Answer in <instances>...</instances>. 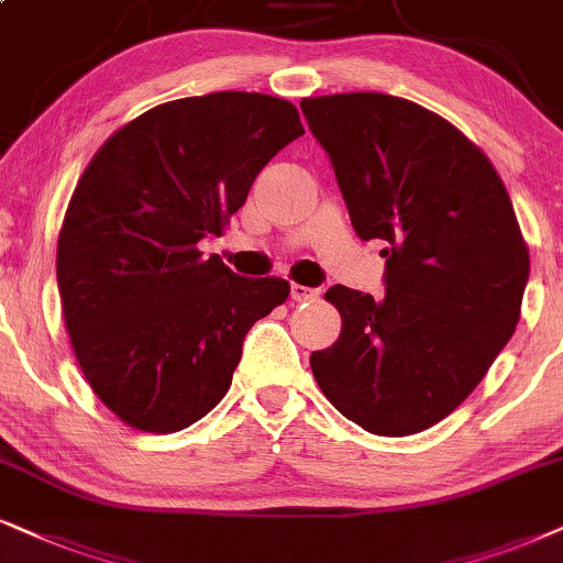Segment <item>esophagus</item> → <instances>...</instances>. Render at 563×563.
<instances>
[{
  "label": "esophagus",
  "mask_w": 563,
  "mask_h": 563,
  "mask_svg": "<svg viewBox=\"0 0 563 563\" xmlns=\"http://www.w3.org/2000/svg\"><path fill=\"white\" fill-rule=\"evenodd\" d=\"M317 296V290L314 288H306V286H298V283H294V286H290V298H294V301H311V298Z\"/></svg>",
  "instance_id": "34e87169"
}]
</instances>
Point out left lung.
Wrapping results in <instances>:
<instances>
[{
	"label": "left lung",
	"instance_id": "obj_1",
	"mask_svg": "<svg viewBox=\"0 0 563 563\" xmlns=\"http://www.w3.org/2000/svg\"><path fill=\"white\" fill-rule=\"evenodd\" d=\"M361 239L384 241L387 290L332 286L340 338L311 372L347 421L410 437L446 418L509 343L530 252L501 176L457 126L384 92L303 98Z\"/></svg>",
	"mask_w": 563,
	"mask_h": 563
}]
</instances>
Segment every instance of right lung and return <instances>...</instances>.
<instances>
[{
    "label": "right lung",
    "mask_w": 563,
    "mask_h": 563,
    "mask_svg": "<svg viewBox=\"0 0 563 563\" xmlns=\"http://www.w3.org/2000/svg\"><path fill=\"white\" fill-rule=\"evenodd\" d=\"M296 106L223 90L155 106L98 147L56 244L64 327L90 389L119 421L174 433L229 393L241 343L290 294L241 277L199 241L220 236L277 151Z\"/></svg>",
    "instance_id": "right-lung-1"
}]
</instances>
